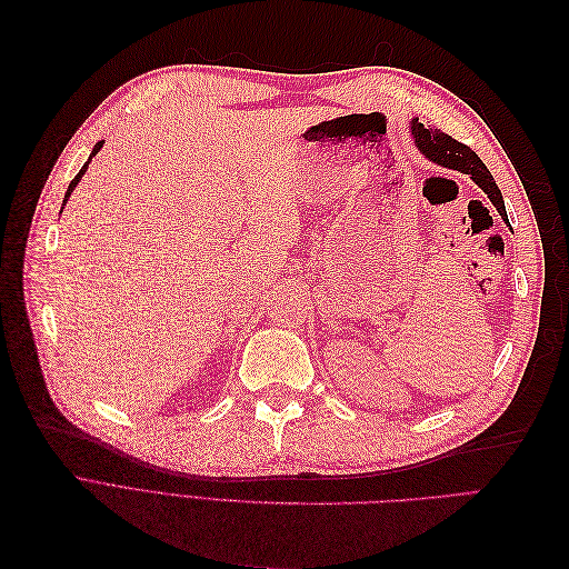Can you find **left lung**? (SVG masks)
Wrapping results in <instances>:
<instances>
[{
  "mask_svg": "<svg viewBox=\"0 0 569 569\" xmlns=\"http://www.w3.org/2000/svg\"><path fill=\"white\" fill-rule=\"evenodd\" d=\"M410 132H412V140H416V147L422 151L425 159L435 161L437 166H443L449 170H460V173L470 176L481 189H485L487 197L496 206V211L501 213V218L506 220V226H510L501 189H498L493 176L489 173V168L481 163V159L470 147L460 144L458 140H453L451 134H443L441 130L422 126L418 118L410 120Z\"/></svg>",
  "mask_w": 569,
  "mask_h": 569,
  "instance_id": "obj_1",
  "label": "left lung"
}]
</instances>
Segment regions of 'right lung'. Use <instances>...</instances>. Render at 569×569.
Listing matches in <instances>:
<instances>
[{"instance_id":"obj_1","label":"right lung","mask_w":569,"mask_h":569,"mask_svg":"<svg viewBox=\"0 0 569 569\" xmlns=\"http://www.w3.org/2000/svg\"><path fill=\"white\" fill-rule=\"evenodd\" d=\"M101 147H104V140H101V142H97V144H94V149H92V153H90V159H88V163H84V166L80 168V173H78V176H76V178L71 180V184H68V189H66V197H63V203L68 201V197H71V192H73V189H76V184L80 182V178L84 176V170H88V166H90V161H92V157H97V151H99Z\"/></svg>"}]
</instances>
